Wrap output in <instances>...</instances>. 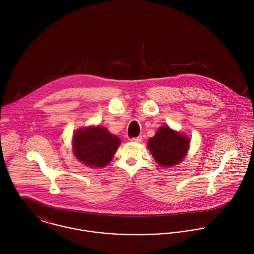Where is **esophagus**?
Here are the masks:
<instances>
[{"label": "esophagus", "instance_id": "1", "mask_svg": "<svg viewBox=\"0 0 254 254\" xmlns=\"http://www.w3.org/2000/svg\"><path fill=\"white\" fill-rule=\"evenodd\" d=\"M131 141L134 142V143H141L143 141V138L142 137H136V138H132Z\"/></svg>", "mask_w": 254, "mask_h": 254}]
</instances>
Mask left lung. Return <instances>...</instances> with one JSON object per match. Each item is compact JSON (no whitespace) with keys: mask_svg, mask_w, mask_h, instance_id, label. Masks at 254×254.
I'll return each mask as SVG.
<instances>
[{"mask_svg":"<svg viewBox=\"0 0 254 254\" xmlns=\"http://www.w3.org/2000/svg\"><path fill=\"white\" fill-rule=\"evenodd\" d=\"M190 140L185 134L162 126L148 142V148L156 162L164 168L178 165L185 158Z\"/></svg>","mask_w":254,"mask_h":254,"instance_id":"8db88e82","label":"left lung"}]
</instances>
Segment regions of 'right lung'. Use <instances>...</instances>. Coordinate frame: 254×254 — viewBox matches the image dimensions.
<instances>
[{
	"instance_id": "obj_1",
	"label": "right lung",
	"mask_w": 254,
	"mask_h": 254,
	"mask_svg": "<svg viewBox=\"0 0 254 254\" xmlns=\"http://www.w3.org/2000/svg\"><path fill=\"white\" fill-rule=\"evenodd\" d=\"M121 141L106 128L90 126L78 129L73 136L77 160L89 168H104L112 160Z\"/></svg>"
}]
</instances>
